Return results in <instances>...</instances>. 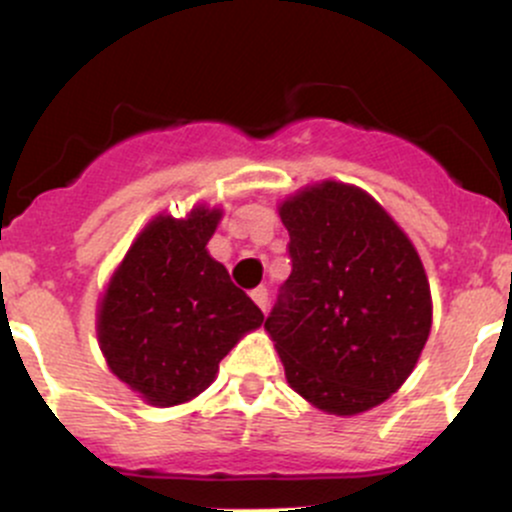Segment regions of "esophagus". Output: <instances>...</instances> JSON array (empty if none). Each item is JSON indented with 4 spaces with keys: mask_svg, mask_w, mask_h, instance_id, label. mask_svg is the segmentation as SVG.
<instances>
[{
    "mask_svg": "<svg viewBox=\"0 0 512 512\" xmlns=\"http://www.w3.org/2000/svg\"><path fill=\"white\" fill-rule=\"evenodd\" d=\"M252 301L257 303V306L262 308V311H267V303H269V291L265 286H257V289H252Z\"/></svg>",
    "mask_w": 512,
    "mask_h": 512,
    "instance_id": "esophagus-1",
    "label": "esophagus"
}]
</instances>
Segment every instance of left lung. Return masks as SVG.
<instances>
[{
	"instance_id": "left-lung-1",
	"label": "left lung",
	"mask_w": 512,
	"mask_h": 512,
	"mask_svg": "<svg viewBox=\"0 0 512 512\" xmlns=\"http://www.w3.org/2000/svg\"><path fill=\"white\" fill-rule=\"evenodd\" d=\"M279 216L291 274L265 328L286 379L320 411H369L408 379L428 342L423 262L389 213L347 184H316Z\"/></svg>"
}]
</instances>
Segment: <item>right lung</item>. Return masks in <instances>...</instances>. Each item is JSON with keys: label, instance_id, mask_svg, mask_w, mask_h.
<instances>
[{"label": "right lung", "instance_id": "obj_1", "mask_svg": "<svg viewBox=\"0 0 512 512\" xmlns=\"http://www.w3.org/2000/svg\"><path fill=\"white\" fill-rule=\"evenodd\" d=\"M221 211L157 216L128 250L99 308V342L123 384L153 406L192 401L247 330L255 301L206 252Z\"/></svg>", "mask_w": 512, "mask_h": 512}]
</instances>
